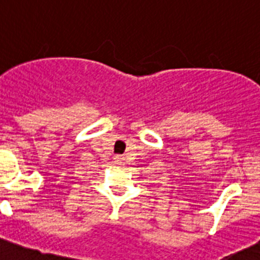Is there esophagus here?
I'll return each instance as SVG.
<instances>
[{"mask_svg": "<svg viewBox=\"0 0 260 260\" xmlns=\"http://www.w3.org/2000/svg\"><path fill=\"white\" fill-rule=\"evenodd\" d=\"M114 158H116L117 162H122V157H121V156H116Z\"/></svg>", "mask_w": 260, "mask_h": 260, "instance_id": "esophagus-1", "label": "esophagus"}]
</instances>
